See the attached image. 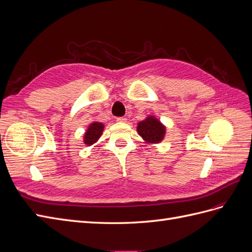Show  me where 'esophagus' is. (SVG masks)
<instances>
[{"instance_id": "esophagus-1", "label": "esophagus", "mask_w": 252, "mask_h": 252, "mask_svg": "<svg viewBox=\"0 0 252 252\" xmlns=\"http://www.w3.org/2000/svg\"><path fill=\"white\" fill-rule=\"evenodd\" d=\"M117 121L121 122V123H124V122L127 121V119L125 117H119V118H117Z\"/></svg>"}]
</instances>
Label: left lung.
<instances>
[{
    "instance_id": "left-lung-1",
    "label": "left lung",
    "mask_w": 252,
    "mask_h": 252,
    "mask_svg": "<svg viewBox=\"0 0 252 252\" xmlns=\"http://www.w3.org/2000/svg\"><path fill=\"white\" fill-rule=\"evenodd\" d=\"M138 132L147 142L158 143L163 139L165 127L155 118L149 117L138 124Z\"/></svg>"
}]
</instances>
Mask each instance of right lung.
I'll list each match as a JSON object with an SVG mask.
<instances>
[{
  "label": "right lung",
  "mask_w": 252,
  "mask_h": 252,
  "mask_svg": "<svg viewBox=\"0 0 252 252\" xmlns=\"http://www.w3.org/2000/svg\"><path fill=\"white\" fill-rule=\"evenodd\" d=\"M103 128H104V125L101 123L91 124L85 134V144L93 145L94 143H95L98 140V138L101 136L103 132Z\"/></svg>",
  "instance_id": "right-lung-1"
}]
</instances>
